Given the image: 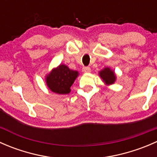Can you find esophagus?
Masks as SVG:
<instances>
[{
	"label": "esophagus",
	"mask_w": 157,
	"mask_h": 157,
	"mask_svg": "<svg viewBox=\"0 0 157 157\" xmlns=\"http://www.w3.org/2000/svg\"><path fill=\"white\" fill-rule=\"evenodd\" d=\"M82 71H83V73H89L90 72L91 69H90V67H83V69H82Z\"/></svg>",
	"instance_id": "obj_1"
}]
</instances>
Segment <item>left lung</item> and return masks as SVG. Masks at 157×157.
<instances>
[{
	"label": "left lung",
	"mask_w": 157,
	"mask_h": 157,
	"mask_svg": "<svg viewBox=\"0 0 157 157\" xmlns=\"http://www.w3.org/2000/svg\"><path fill=\"white\" fill-rule=\"evenodd\" d=\"M99 75L102 77L103 81H105V83H107V84H112L115 80V73L111 71L109 67L104 68L102 71H101L99 72Z\"/></svg>",
	"instance_id": "left-lung-1"
}]
</instances>
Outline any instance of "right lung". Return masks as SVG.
Returning a JSON list of instances; mask_svg holds the SVG:
<instances>
[{
	"label": "right lung",
	"mask_w": 157,
	"mask_h": 157,
	"mask_svg": "<svg viewBox=\"0 0 157 157\" xmlns=\"http://www.w3.org/2000/svg\"><path fill=\"white\" fill-rule=\"evenodd\" d=\"M77 76V71L69 69L64 64H61L57 68L52 70L47 76L46 83L48 88L54 93L67 94Z\"/></svg>",
	"instance_id": "obj_1"
}]
</instances>
